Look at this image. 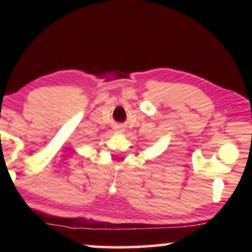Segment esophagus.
<instances>
[{
  "label": "esophagus",
  "mask_w": 252,
  "mask_h": 252,
  "mask_svg": "<svg viewBox=\"0 0 252 252\" xmlns=\"http://www.w3.org/2000/svg\"><path fill=\"white\" fill-rule=\"evenodd\" d=\"M114 131L118 132V133H123V132L126 131V129L122 125H117L116 126H114Z\"/></svg>",
  "instance_id": "obj_1"
}]
</instances>
